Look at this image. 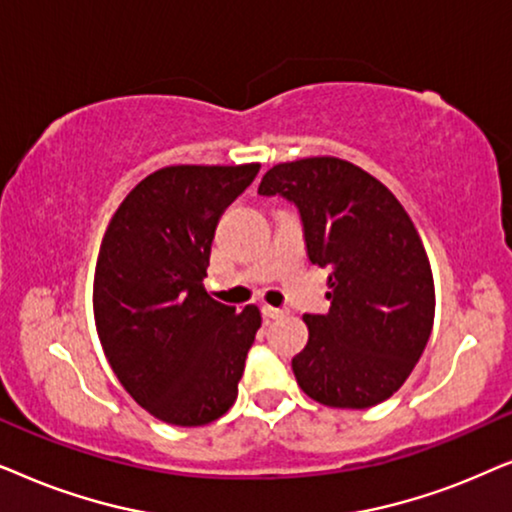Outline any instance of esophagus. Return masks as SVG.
Listing matches in <instances>:
<instances>
[{
    "label": "esophagus",
    "mask_w": 512,
    "mask_h": 512,
    "mask_svg": "<svg viewBox=\"0 0 512 512\" xmlns=\"http://www.w3.org/2000/svg\"><path fill=\"white\" fill-rule=\"evenodd\" d=\"M262 313L267 318H283V316H288V309H278V306H269V304H264L262 306Z\"/></svg>",
    "instance_id": "34e87169"
}]
</instances>
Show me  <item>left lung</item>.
Returning <instances> with one entry per match:
<instances>
[{
	"mask_svg": "<svg viewBox=\"0 0 512 512\" xmlns=\"http://www.w3.org/2000/svg\"><path fill=\"white\" fill-rule=\"evenodd\" d=\"M257 194L295 203L306 255L330 271V311L304 316L297 384L327 407L384 403L410 377L435 316L431 262L410 215L377 177L335 156L278 163Z\"/></svg>",
	"mask_w": 512,
	"mask_h": 512,
	"instance_id": "obj_1",
	"label": "left lung"
}]
</instances>
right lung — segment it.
I'll use <instances>...</instances> for the list:
<instances>
[{"label": "right lung", "instance_id": "add662e5", "mask_svg": "<svg viewBox=\"0 0 512 512\" xmlns=\"http://www.w3.org/2000/svg\"><path fill=\"white\" fill-rule=\"evenodd\" d=\"M260 163L168 166L121 201L102 236L93 313L121 386L152 417L206 426L238 395L260 309L203 288L215 227Z\"/></svg>", "mask_w": 512, "mask_h": 512}]
</instances>
